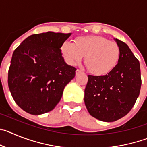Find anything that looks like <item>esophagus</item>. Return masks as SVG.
Listing matches in <instances>:
<instances>
[{
	"instance_id": "esophagus-1",
	"label": "esophagus",
	"mask_w": 147,
	"mask_h": 147,
	"mask_svg": "<svg viewBox=\"0 0 147 147\" xmlns=\"http://www.w3.org/2000/svg\"><path fill=\"white\" fill-rule=\"evenodd\" d=\"M81 73H82V71H80V70H79V69H77L76 71V75H79V74H81Z\"/></svg>"
}]
</instances>
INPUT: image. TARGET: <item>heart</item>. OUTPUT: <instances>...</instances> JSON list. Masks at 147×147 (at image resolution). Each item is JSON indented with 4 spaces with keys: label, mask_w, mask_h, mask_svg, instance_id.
Segmentation results:
<instances>
[{
    "label": "heart",
    "mask_w": 147,
    "mask_h": 147,
    "mask_svg": "<svg viewBox=\"0 0 147 147\" xmlns=\"http://www.w3.org/2000/svg\"><path fill=\"white\" fill-rule=\"evenodd\" d=\"M62 57L68 65H75L85 56V65L91 74L102 76L117 65L120 49L117 43L100 36L80 37L74 44L65 41L60 47Z\"/></svg>",
    "instance_id": "b5f03b06"
}]
</instances>
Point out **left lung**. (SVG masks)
<instances>
[{
    "label": "left lung",
    "instance_id": "left-lung-1",
    "mask_svg": "<svg viewBox=\"0 0 147 147\" xmlns=\"http://www.w3.org/2000/svg\"><path fill=\"white\" fill-rule=\"evenodd\" d=\"M120 57L113 71L104 76L88 75L85 89V104L93 117L112 122L132 110L141 86L139 61L128 45L115 39Z\"/></svg>",
    "mask_w": 147,
    "mask_h": 147
}]
</instances>
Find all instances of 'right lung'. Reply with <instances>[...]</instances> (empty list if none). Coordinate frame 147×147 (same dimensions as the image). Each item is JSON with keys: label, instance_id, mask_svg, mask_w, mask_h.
<instances>
[{"label": "right lung", "instance_id": "right-lung-1", "mask_svg": "<svg viewBox=\"0 0 147 147\" xmlns=\"http://www.w3.org/2000/svg\"><path fill=\"white\" fill-rule=\"evenodd\" d=\"M71 33L35 34L14 51L8 72V85L17 105L32 115L52 110L65 87L76 74L60 51Z\"/></svg>", "mask_w": 147, "mask_h": 147}]
</instances>
